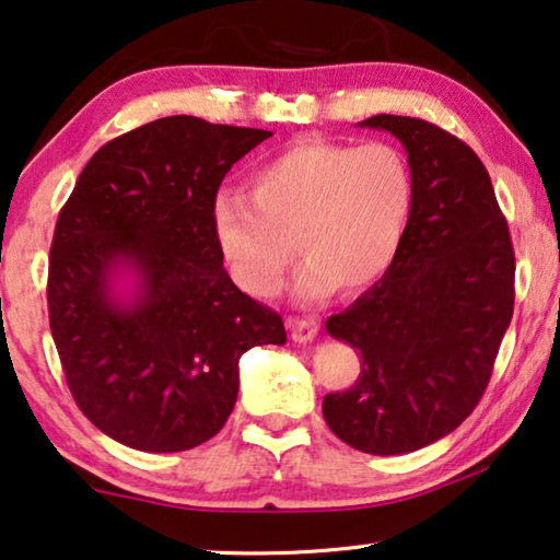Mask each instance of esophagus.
I'll list each match as a JSON object with an SVG mask.
<instances>
[{
  "instance_id": "1",
  "label": "esophagus",
  "mask_w": 560,
  "mask_h": 560,
  "mask_svg": "<svg viewBox=\"0 0 560 560\" xmlns=\"http://www.w3.org/2000/svg\"><path fill=\"white\" fill-rule=\"evenodd\" d=\"M288 330H290V338H293L295 343H307V340H313L315 336H318L320 323L315 318H288Z\"/></svg>"
}]
</instances>
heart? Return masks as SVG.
I'll return each instance as SVG.
<instances>
[{"label": "heart", "instance_id": "obj_1", "mask_svg": "<svg viewBox=\"0 0 560 560\" xmlns=\"http://www.w3.org/2000/svg\"><path fill=\"white\" fill-rule=\"evenodd\" d=\"M415 205L409 159L392 143L307 139L249 176V194L214 199L212 230L232 278L253 295L278 293L296 242L298 293H361L399 253Z\"/></svg>", "mask_w": 560, "mask_h": 560}]
</instances>
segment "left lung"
Returning <instances> with one entry per match:
<instances>
[{
    "instance_id": "8db88e82",
    "label": "left lung",
    "mask_w": 560,
    "mask_h": 560,
    "mask_svg": "<svg viewBox=\"0 0 560 560\" xmlns=\"http://www.w3.org/2000/svg\"><path fill=\"white\" fill-rule=\"evenodd\" d=\"M361 126L404 143L415 205L384 278L326 323L359 351L361 374L326 394L323 417L353 450L407 455L455 432L482 399L513 318L515 253L488 168L465 141L386 113Z\"/></svg>"
}]
</instances>
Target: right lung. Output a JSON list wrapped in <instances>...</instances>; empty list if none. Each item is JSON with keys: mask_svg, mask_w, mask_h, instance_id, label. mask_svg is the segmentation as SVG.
<instances>
[{"mask_svg": "<svg viewBox=\"0 0 560 560\" xmlns=\"http://www.w3.org/2000/svg\"><path fill=\"white\" fill-rule=\"evenodd\" d=\"M260 128L168 116L93 153L60 209L47 311L70 394L110 440L184 452L232 415L240 355L285 343V326L230 280L212 207ZM128 266L137 293L112 295Z\"/></svg>", "mask_w": 560, "mask_h": 560, "instance_id": "add662e5", "label": "right lung"}]
</instances>
